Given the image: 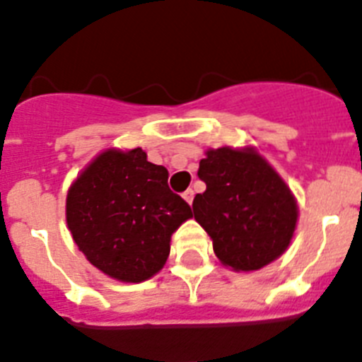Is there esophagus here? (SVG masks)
<instances>
[{
	"mask_svg": "<svg viewBox=\"0 0 362 362\" xmlns=\"http://www.w3.org/2000/svg\"><path fill=\"white\" fill-rule=\"evenodd\" d=\"M194 196H196V192L192 190V188H188L187 192H185L183 194V197H185V201H187L188 204H192V201H194Z\"/></svg>",
	"mask_w": 362,
	"mask_h": 362,
	"instance_id": "34e87169",
	"label": "esophagus"
}]
</instances>
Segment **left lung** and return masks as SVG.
Listing matches in <instances>:
<instances>
[{"mask_svg": "<svg viewBox=\"0 0 362 362\" xmlns=\"http://www.w3.org/2000/svg\"><path fill=\"white\" fill-rule=\"evenodd\" d=\"M197 175L206 190L194 197V217L225 267L259 270L288 248L297 223L296 199L255 150H209Z\"/></svg>", "mask_w": 362, "mask_h": 362, "instance_id": "left-lung-1", "label": "left lung"}]
</instances>
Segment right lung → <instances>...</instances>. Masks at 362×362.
Listing matches in <instances>:
<instances>
[{"instance_id": "add662e5", "label": "right lung", "mask_w": 362, "mask_h": 362, "mask_svg": "<svg viewBox=\"0 0 362 362\" xmlns=\"http://www.w3.org/2000/svg\"><path fill=\"white\" fill-rule=\"evenodd\" d=\"M190 217V204L168 187V170L146 161L141 148L99 153L66 196V225L78 248L124 283L158 274L172 233Z\"/></svg>"}]
</instances>
